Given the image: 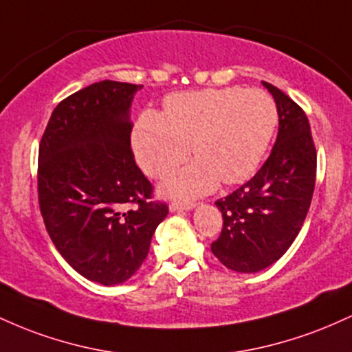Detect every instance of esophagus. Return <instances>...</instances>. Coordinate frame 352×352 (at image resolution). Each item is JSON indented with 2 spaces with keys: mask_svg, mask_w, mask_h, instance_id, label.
<instances>
[{
  "mask_svg": "<svg viewBox=\"0 0 352 352\" xmlns=\"http://www.w3.org/2000/svg\"><path fill=\"white\" fill-rule=\"evenodd\" d=\"M193 207H195V204H193V201H177V200H173L170 204L172 212H177V210H190Z\"/></svg>",
  "mask_w": 352,
  "mask_h": 352,
  "instance_id": "34e87169",
  "label": "esophagus"
}]
</instances>
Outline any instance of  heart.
<instances>
[{"label":"heart","mask_w":352,"mask_h":352,"mask_svg":"<svg viewBox=\"0 0 352 352\" xmlns=\"http://www.w3.org/2000/svg\"><path fill=\"white\" fill-rule=\"evenodd\" d=\"M276 106L260 89H204L173 94L165 116L145 111L134 129L137 162L148 175L164 177L184 164L190 145L199 157L165 180L172 197H197L245 182L263 159L276 127Z\"/></svg>","instance_id":"heart-1"}]
</instances>
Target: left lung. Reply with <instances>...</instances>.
I'll use <instances>...</instances> for the list:
<instances>
[{
	"label": "left lung",
	"instance_id": "left-lung-1",
	"mask_svg": "<svg viewBox=\"0 0 352 352\" xmlns=\"http://www.w3.org/2000/svg\"><path fill=\"white\" fill-rule=\"evenodd\" d=\"M280 116L273 151L253 179L217 200L223 217L212 252L227 268L256 273L292 246L308 215L316 182V147L305 111L273 84Z\"/></svg>",
	"mask_w": 352,
	"mask_h": 352
}]
</instances>
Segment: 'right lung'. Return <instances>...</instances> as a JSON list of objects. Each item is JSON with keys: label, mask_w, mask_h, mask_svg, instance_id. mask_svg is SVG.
Here are the masks:
<instances>
[{"label": "right lung", "mask_w": 352, "mask_h": 352, "mask_svg": "<svg viewBox=\"0 0 352 352\" xmlns=\"http://www.w3.org/2000/svg\"><path fill=\"white\" fill-rule=\"evenodd\" d=\"M139 84L100 80L56 106L39 142L38 200L52 243L84 278L119 285L147 258L168 205L135 164Z\"/></svg>", "instance_id": "obj_1"}]
</instances>
